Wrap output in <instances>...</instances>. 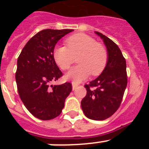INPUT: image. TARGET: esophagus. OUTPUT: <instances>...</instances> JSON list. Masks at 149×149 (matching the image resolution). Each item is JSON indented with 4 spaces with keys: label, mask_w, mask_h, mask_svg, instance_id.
Wrapping results in <instances>:
<instances>
[{
    "label": "esophagus",
    "mask_w": 149,
    "mask_h": 149,
    "mask_svg": "<svg viewBox=\"0 0 149 149\" xmlns=\"http://www.w3.org/2000/svg\"><path fill=\"white\" fill-rule=\"evenodd\" d=\"M77 86H78V84H77L76 82H72V89H73V90L77 89Z\"/></svg>",
    "instance_id": "1"
}]
</instances>
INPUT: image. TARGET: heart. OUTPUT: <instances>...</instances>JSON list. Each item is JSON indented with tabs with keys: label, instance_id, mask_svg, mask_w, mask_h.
Listing matches in <instances>:
<instances>
[{
	"label": "heart",
	"instance_id": "heart-1",
	"mask_svg": "<svg viewBox=\"0 0 149 149\" xmlns=\"http://www.w3.org/2000/svg\"><path fill=\"white\" fill-rule=\"evenodd\" d=\"M65 46H56L54 50V59L62 70L70 68L77 56L79 65L66 74L67 79L80 82L89 74L98 76L104 70L108 54L103 45L84 33L71 36L65 40Z\"/></svg>",
	"mask_w": 149,
	"mask_h": 149
}]
</instances>
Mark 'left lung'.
<instances>
[{
	"label": "left lung",
	"instance_id": "8db88e82",
	"mask_svg": "<svg viewBox=\"0 0 149 149\" xmlns=\"http://www.w3.org/2000/svg\"><path fill=\"white\" fill-rule=\"evenodd\" d=\"M107 49L108 60L104 70L94 81L85 85L86 95L81 101L84 115L93 120L107 119L119 109L127 86L126 61L114 42L99 32Z\"/></svg>",
	"mask_w": 149,
	"mask_h": 149
}]
</instances>
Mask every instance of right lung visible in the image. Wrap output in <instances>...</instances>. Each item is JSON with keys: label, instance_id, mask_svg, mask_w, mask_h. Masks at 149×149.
<instances>
[{"label": "right lung", "instance_id": "1", "mask_svg": "<svg viewBox=\"0 0 149 149\" xmlns=\"http://www.w3.org/2000/svg\"><path fill=\"white\" fill-rule=\"evenodd\" d=\"M73 30H41L24 47L17 61L15 81L21 100L41 120L58 116L72 90L71 83L52 85L63 76L54 59L56 42Z\"/></svg>", "mask_w": 149, "mask_h": 149}]
</instances>
